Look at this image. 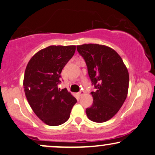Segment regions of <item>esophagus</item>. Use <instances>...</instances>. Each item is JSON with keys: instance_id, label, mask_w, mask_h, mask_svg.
<instances>
[{"instance_id": "34e87169", "label": "esophagus", "mask_w": 155, "mask_h": 155, "mask_svg": "<svg viewBox=\"0 0 155 155\" xmlns=\"http://www.w3.org/2000/svg\"><path fill=\"white\" fill-rule=\"evenodd\" d=\"M84 94V91H80V92L78 93V95H79V96H82Z\"/></svg>"}]
</instances>
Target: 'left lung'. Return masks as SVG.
Here are the masks:
<instances>
[{
    "label": "left lung",
    "instance_id": "obj_1",
    "mask_svg": "<svg viewBox=\"0 0 155 155\" xmlns=\"http://www.w3.org/2000/svg\"><path fill=\"white\" fill-rule=\"evenodd\" d=\"M86 61L88 73L96 91L94 101L86 113L96 123L108 120L118 112L127 98L129 74L120 56L110 47L98 44L76 46Z\"/></svg>",
    "mask_w": 155,
    "mask_h": 155
}]
</instances>
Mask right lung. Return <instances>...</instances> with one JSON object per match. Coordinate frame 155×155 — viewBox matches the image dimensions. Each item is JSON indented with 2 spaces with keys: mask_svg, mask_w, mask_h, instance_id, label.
<instances>
[{
  "mask_svg": "<svg viewBox=\"0 0 155 155\" xmlns=\"http://www.w3.org/2000/svg\"><path fill=\"white\" fill-rule=\"evenodd\" d=\"M75 50V45H51L37 52L26 67L23 86L27 100L37 116L50 126L67 121L76 103L66 88H58L61 72Z\"/></svg>",
  "mask_w": 155,
  "mask_h": 155,
  "instance_id": "right-lung-1",
  "label": "right lung"
}]
</instances>
